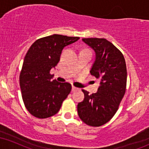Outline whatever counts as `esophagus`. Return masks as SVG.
<instances>
[{"label":"esophagus","instance_id":"34e87169","mask_svg":"<svg viewBox=\"0 0 149 149\" xmlns=\"http://www.w3.org/2000/svg\"><path fill=\"white\" fill-rule=\"evenodd\" d=\"M78 90V88H76V87H75V86H72V91L73 92L76 91V90Z\"/></svg>","mask_w":149,"mask_h":149}]
</instances>
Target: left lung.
Masks as SVG:
<instances>
[{"label":"left lung","mask_w":149,"mask_h":149,"mask_svg":"<svg viewBox=\"0 0 149 149\" xmlns=\"http://www.w3.org/2000/svg\"><path fill=\"white\" fill-rule=\"evenodd\" d=\"M94 49L95 59L90 73L100 79V86L92 95L82 90L84 100L78 104V113L83 123L92 127L107 123L118 109L127 84V68L123 54L105 38L82 39Z\"/></svg>","instance_id":"1"}]
</instances>
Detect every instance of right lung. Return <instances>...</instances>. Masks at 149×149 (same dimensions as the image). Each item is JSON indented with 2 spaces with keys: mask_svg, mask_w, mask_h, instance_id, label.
Listing matches in <instances>:
<instances>
[{
  "mask_svg": "<svg viewBox=\"0 0 149 149\" xmlns=\"http://www.w3.org/2000/svg\"><path fill=\"white\" fill-rule=\"evenodd\" d=\"M79 37L54 34L38 39L26 54L19 75L22 99L28 111L38 118L55 115L71 90L69 83L52 80L49 72L60 60L65 46Z\"/></svg>",
  "mask_w": 149,
  "mask_h": 149,
  "instance_id": "1",
  "label": "right lung"
}]
</instances>
